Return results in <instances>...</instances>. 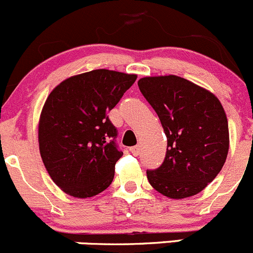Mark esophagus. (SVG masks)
Here are the masks:
<instances>
[{
    "mask_svg": "<svg viewBox=\"0 0 253 253\" xmlns=\"http://www.w3.org/2000/svg\"><path fill=\"white\" fill-rule=\"evenodd\" d=\"M129 150H131V153L133 155H138L139 154V147H138V145H134V147H131V148H129Z\"/></svg>",
    "mask_w": 253,
    "mask_h": 253,
    "instance_id": "1",
    "label": "esophagus"
}]
</instances>
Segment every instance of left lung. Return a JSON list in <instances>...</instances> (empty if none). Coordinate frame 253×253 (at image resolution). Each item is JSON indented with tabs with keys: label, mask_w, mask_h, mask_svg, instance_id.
I'll list each match as a JSON object with an SVG mask.
<instances>
[{
	"label": "left lung",
	"mask_w": 253,
	"mask_h": 253,
	"mask_svg": "<svg viewBox=\"0 0 253 253\" xmlns=\"http://www.w3.org/2000/svg\"><path fill=\"white\" fill-rule=\"evenodd\" d=\"M168 138L162 167L147 171L154 190L172 200L191 197L220 172L229 152V126L219 99L178 76L138 81Z\"/></svg>",
	"instance_id": "left-lung-1"
}]
</instances>
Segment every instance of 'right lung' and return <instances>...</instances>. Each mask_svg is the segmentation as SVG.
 <instances>
[{
    "mask_svg": "<svg viewBox=\"0 0 253 253\" xmlns=\"http://www.w3.org/2000/svg\"><path fill=\"white\" fill-rule=\"evenodd\" d=\"M136 75L94 70L65 79L48 94L38 127L42 163L53 182L76 198L96 196L111 185L124 155L108 114Z\"/></svg>",
    "mask_w": 253,
    "mask_h": 253,
    "instance_id": "1",
    "label": "right lung"
}]
</instances>
